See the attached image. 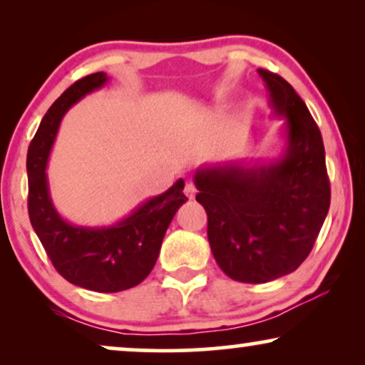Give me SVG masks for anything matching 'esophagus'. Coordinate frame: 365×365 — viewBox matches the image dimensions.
Returning a JSON list of instances; mask_svg holds the SVG:
<instances>
[{
	"mask_svg": "<svg viewBox=\"0 0 365 365\" xmlns=\"http://www.w3.org/2000/svg\"><path fill=\"white\" fill-rule=\"evenodd\" d=\"M196 192H197L196 186H194L192 182H187L186 187H184V194H186L189 199H194V196H196Z\"/></svg>",
	"mask_w": 365,
	"mask_h": 365,
	"instance_id": "1",
	"label": "esophagus"
}]
</instances>
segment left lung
I'll return each mask as SVG.
<instances>
[{"label": "left lung", "mask_w": 365, "mask_h": 365, "mask_svg": "<svg viewBox=\"0 0 365 365\" xmlns=\"http://www.w3.org/2000/svg\"><path fill=\"white\" fill-rule=\"evenodd\" d=\"M257 73L272 116L284 119L281 154L207 163L194 173L212 256L226 276L247 284L296 271L331 204L322 136L306 103L286 79Z\"/></svg>", "instance_id": "left-lung-1"}]
</instances>
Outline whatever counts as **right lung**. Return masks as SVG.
Returning a JSON list of instances; mask_svg holds the SVG:
<instances>
[{
  "mask_svg": "<svg viewBox=\"0 0 365 365\" xmlns=\"http://www.w3.org/2000/svg\"><path fill=\"white\" fill-rule=\"evenodd\" d=\"M99 71L71 84L44 114L28 148V212L34 232L61 276L74 286L96 292H119L138 286L153 271L169 224L187 201L184 179L166 192L138 204L109 226H76L58 212L48 182V161L59 124L86 94L106 86Z\"/></svg>",
  "mask_w": 365,
  "mask_h": 365,
  "instance_id": "right-lung-1",
  "label": "right lung"
}]
</instances>
